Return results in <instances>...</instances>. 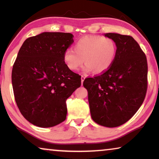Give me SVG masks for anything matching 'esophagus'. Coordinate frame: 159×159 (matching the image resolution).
<instances>
[{
    "instance_id": "esophagus-1",
    "label": "esophagus",
    "mask_w": 159,
    "mask_h": 159,
    "mask_svg": "<svg viewBox=\"0 0 159 159\" xmlns=\"http://www.w3.org/2000/svg\"><path fill=\"white\" fill-rule=\"evenodd\" d=\"M84 79H85V77H84V76H83L82 75V77H81V81H82V84H83V82H84Z\"/></svg>"
}]
</instances>
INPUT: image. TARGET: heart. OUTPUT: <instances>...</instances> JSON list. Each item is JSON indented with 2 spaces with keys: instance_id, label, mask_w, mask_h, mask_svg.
Segmentation results:
<instances>
[{
  "instance_id": "obj_1",
  "label": "heart",
  "mask_w": 159,
  "mask_h": 159,
  "mask_svg": "<svg viewBox=\"0 0 159 159\" xmlns=\"http://www.w3.org/2000/svg\"><path fill=\"white\" fill-rule=\"evenodd\" d=\"M116 53L117 45L112 38L90 35L80 39L75 45V51L66 50L63 59L70 70H78L84 61V71L101 74L111 66Z\"/></svg>"
}]
</instances>
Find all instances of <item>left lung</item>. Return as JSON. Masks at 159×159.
I'll list each match as a JSON object with an SVG mask.
<instances>
[{
  "instance_id": "left-lung-1",
  "label": "left lung",
  "mask_w": 159,
  "mask_h": 159,
  "mask_svg": "<svg viewBox=\"0 0 159 159\" xmlns=\"http://www.w3.org/2000/svg\"><path fill=\"white\" fill-rule=\"evenodd\" d=\"M117 45L116 58L105 72L84 80L91 117L107 127H119L135 114L148 89L146 56L129 35L106 33Z\"/></svg>"
}]
</instances>
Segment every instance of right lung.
<instances>
[{
  "mask_svg": "<svg viewBox=\"0 0 159 159\" xmlns=\"http://www.w3.org/2000/svg\"><path fill=\"white\" fill-rule=\"evenodd\" d=\"M73 34L43 32L26 40L13 65L14 98L22 116L32 125L51 127L66 118V101L81 85V76L63 59Z\"/></svg>",
  "mask_w": 159,
  "mask_h": 159,
  "instance_id": "1",
  "label": "right lung"
}]
</instances>
